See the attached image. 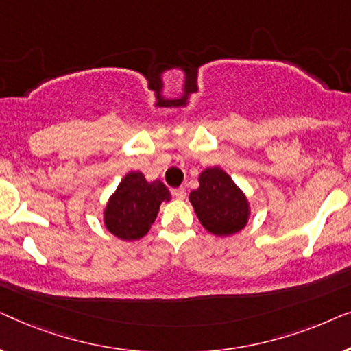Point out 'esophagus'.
<instances>
[{"mask_svg":"<svg viewBox=\"0 0 351 351\" xmlns=\"http://www.w3.org/2000/svg\"><path fill=\"white\" fill-rule=\"evenodd\" d=\"M172 195H174L177 199H185L186 198V191H185V189H182V186H180V189L172 190Z\"/></svg>","mask_w":351,"mask_h":351,"instance_id":"obj_1","label":"esophagus"}]
</instances>
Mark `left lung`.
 <instances>
[{
	"label": "left lung",
	"instance_id": "obj_1",
	"mask_svg": "<svg viewBox=\"0 0 351 351\" xmlns=\"http://www.w3.org/2000/svg\"><path fill=\"white\" fill-rule=\"evenodd\" d=\"M199 186L189 196L199 222L215 237H228L246 227L249 201L227 172L208 167L199 174Z\"/></svg>",
	"mask_w": 351,
	"mask_h": 351
}]
</instances>
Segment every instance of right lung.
<instances>
[{
	"mask_svg": "<svg viewBox=\"0 0 351 351\" xmlns=\"http://www.w3.org/2000/svg\"><path fill=\"white\" fill-rule=\"evenodd\" d=\"M162 201H171V193L161 180L148 182L142 172H128L105 206V227L124 241L141 239L155 222Z\"/></svg>",
	"mask_w": 351,
	"mask_h": 351,
	"instance_id": "add662e5",
	"label": "right lung"
}]
</instances>
